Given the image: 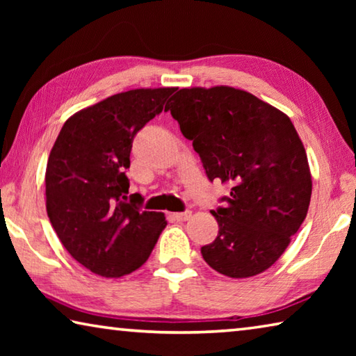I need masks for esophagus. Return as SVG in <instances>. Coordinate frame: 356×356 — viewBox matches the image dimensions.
Returning <instances> with one entry per match:
<instances>
[{
    "label": "esophagus",
    "mask_w": 356,
    "mask_h": 356,
    "mask_svg": "<svg viewBox=\"0 0 356 356\" xmlns=\"http://www.w3.org/2000/svg\"><path fill=\"white\" fill-rule=\"evenodd\" d=\"M171 216H172L174 220H177V221H186V220H190V218H191V212H190V210H186V212L172 213Z\"/></svg>",
    "instance_id": "obj_1"
}]
</instances>
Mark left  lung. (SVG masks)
Listing matches in <instances>:
<instances>
[{
    "mask_svg": "<svg viewBox=\"0 0 356 356\" xmlns=\"http://www.w3.org/2000/svg\"><path fill=\"white\" fill-rule=\"evenodd\" d=\"M168 110L209 180L231 185L226 206L212 210L218 236L201 248L204 261L229 278L265 272L286 251L311 201L308 156L292 120L231 86L179 89Z\"/></svg>",
    "mask_w": 356,
    "mask_h": 356,
    "instance_id": "left-lung-1",
    "label": "left lung"
}]
</instances>
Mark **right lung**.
Wrapping results in <instances>:
<instances>
[{
  "instance_id": "right-lung-1",
  "label": "right lung",
  "mask_w": 356,
  "mask_h": 356,
  "mask_svg": "<svg viewBox=\"0 0 356 356\" xmlns=\"http://www.w3.org/2000/svg\"><path fill=\"white\" fill-rule=\"evenodd\" d=\"M176 88L114 94L65 120L45 171L47 215L69 254L105 278L129 275L147 261L166 227L161 212H141L129 196L135 135L163 110Z\"/></svg>"
}]
</instances>
